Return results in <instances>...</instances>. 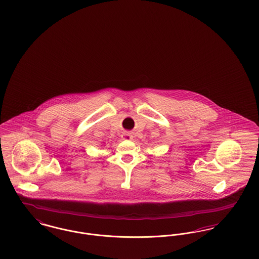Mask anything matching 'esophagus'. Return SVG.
<instances>
[{
	"mask_svg": "<svg viewBox=\"0 0 259 259\" xmlns=\"http://www.w3.org/2000/svg\"><path fill=\"white\" fill-rule=\"evenodd\" d=\"M121 138L125 141H131L133 139V136L131 135V133H129V132H124L123 134L121 135Z\"/></svg>",
	"mask_w": 259,
	"mask_h": 259,
	"instance_id": "esophagus-1",
	"label": "esophagus"
}]
</instances>
